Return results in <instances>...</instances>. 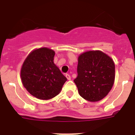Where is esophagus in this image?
<instances>
[{"mask_svg":"<svg viewBox=\"0 0 135 135\" xmlns=\"http://www.w3.org/2000/svg\"><path fill=\"white\" fill-rule=\"evenodd\" d=\"M65 76H66L67 79L68 80H71V76H70V75L66 74V75H65Z\"/></svg>","mask_w":135,"mask_h":135,"instance_id":"1","label":"esophagus"}]
</instances>
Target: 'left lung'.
Listing matches in <instances>:
<instances>
[{"instance_id":"left-lung-1","label":"left lung","mask_w":135,"mask_h":135,"mask_svg":"<svg viewBox=\"0 0 135 135\" xmlns=\"http://www.w3.org/2000/svg\"><path fill=\"white\" fill-rule=\"evenodd\" d=\"M78 76L74 80L82 98L96 102L107 96L114 85L115 64L101 51H89L78 57Z\"/></svg>"}]
</instances>
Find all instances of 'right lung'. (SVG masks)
<instances>
[{
	"label": "right lung",
	"mask_w": 135,
	"mask_h": 135,
	"mask_svg": "<svg viewBox=\"0 0 135 135\" xmlns=\"http://www.w3.org/2000/svg\"><path fill=\"white\" fill-rule=\"evenodd\" d=\"M55 53L53 50L46 47L34 49L21 66L23 86L39 99L49 100L57 96L67 80L54 64Z\"/></svg>",
	"instance_id": "1"
}]
</instances>
